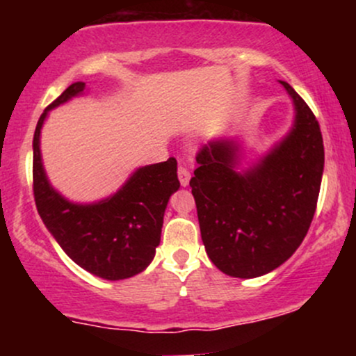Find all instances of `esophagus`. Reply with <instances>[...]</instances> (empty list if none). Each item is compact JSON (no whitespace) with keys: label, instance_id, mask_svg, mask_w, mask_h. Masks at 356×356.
<instances>
[{"label":"esophagus","instance_id":"34e87169","mask_svg":"<svg viewBox=\"0 0 356 356\" xmlns=\"http://www.w3.org/2000/svg\"><path fill=\"white\" fill-rule=\"evenodd\" d=\"M177 175H179V182H181L182 187L189 186L191 172H189V169H187V167H184V165L179 167V169H177Z\"/></svg>","mask_w":356,"mask_h":356}]
</instances>
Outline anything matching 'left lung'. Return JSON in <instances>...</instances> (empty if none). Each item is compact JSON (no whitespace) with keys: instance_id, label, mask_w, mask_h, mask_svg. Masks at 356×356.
I'll return each instance as SVG.
<instances>
[{"instance_id":"8db88e82","label":"left lung","mask_w":356,"mask_h":356,"mask_svg":"<svg viewBox=\"0 0 356 356\" xmlns=\"http://www.w3.org/2000/svg\"><path fill=\"white\" fill-rule=\"evenodd\" d=\"M295 122L280 144L239 172L241 147L216 138L201 147L191 179L201 238L224 275L263 276L293 256L309 229L320 194L325 147L312 108L286 81Z\"/></svg>"}]
</instances>
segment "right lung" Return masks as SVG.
Listing matches in <instances>:
<instances>
[{"label":"right lung","instance_id":"right-lung-1","mask_svg":"<svg viewBox=\"0 0 356 356\" xmlns=\"http://www.w3.org/2000/svg\"><path fill=\"white\" fill-rule=\"evenodd\" d=\"M75 81L44 108L33 137V194L47 229L70 259L92 275L108 281L125 280L152 263L161 243L169 197L181 187L177 161L137 169L115 194L93 204H75L56 192L44 174L40 134L51 108L83 93Z\"/></svg>","mask_w":356,"mask_h":356}]
</instances>
